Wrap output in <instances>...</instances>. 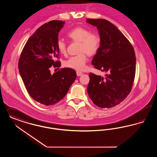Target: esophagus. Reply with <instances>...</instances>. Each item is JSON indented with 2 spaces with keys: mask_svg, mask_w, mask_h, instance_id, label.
I'll list each match as a JSON object with an SVG mask.
<instances>
[{
  "mask_svg": "<svg viewBox=\"0 0 157 157\" xmlns=\"http://www.w3.org/2000/svg\"><path fill=\"white\" fill-rule=\"evenodd\" d=\"M76 75L77 76H81L82 75V72H81V71H76Z\"/></svg>",
  "mask_w": 157,
  "mask_h": 157,
  "instance_id": "esophagus-1",
  "label": "esophagus"
}]
</instances>
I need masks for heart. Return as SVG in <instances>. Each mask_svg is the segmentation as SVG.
<instances>
[{
	"instance_id": "1",
	"label": "heart",
	"mask_w": 157,
	"mask_h": 157,
	"mask_svg": "<svg viewBox=\"0 0 157 157\" xmlns=\"http://www.w3.org/2000/svg\"><path fill=\"white\" fill-rule=\"evenodd\" d=\"M67 36L76 41L81 42L78 55L72 56L64 62L65 67L82 71L85 68L86 63L88 61L87 53L90 56L96 54L101 45V38L99 36L83 27H76L67 33ZM56 47L58 51L65 54L67 52V45L61 39L56 41Z\"/></svg>"
}]
</instances>
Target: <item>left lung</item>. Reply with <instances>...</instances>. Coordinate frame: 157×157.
<instances>
[{
    "instance_id": "1",
    "label": "left lung",
    "mask_w": 157,
    "mask_h": 157,
    "mask_svg": "<svg viewBox=\"0 0 157 157\" xmlns=\"http://www.w3.org/2000/svg\"><path fill=\"white\" fill-rule=\"evenodd\" d=\"M86 21L97 27L101 36V45L92 64L107 72L105 78L89 74L88 94L96 106L111 108L124 101L132 90L136 75L135 52L128 40L108 20L86 19Z\"/></svg>"
}]
</instances>
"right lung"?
<instances>
[{
    "instance_id": "obj_1",
    "label": "right lung",
    "mask_w": 157,
    "mask_h": 157,
    "mask_svg": "<svg viewBox=\"0 0 157 157\" xmlns=\"http://www.w3.org/2000/svg\"><path fill=\"white\" fill-rule=\"evenodd\" d=\"M65 22L52 20L39 27L28 39L19 58V72L32 98L45 106L62 100L75 80V71L69 68L51 74V66L59 67L56 47L58 32Z\"/></svg>"
}]
</instances>
